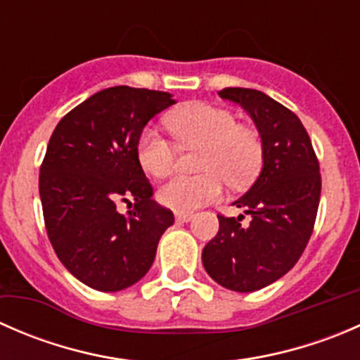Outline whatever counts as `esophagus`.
I'll list each match as a JSON object with an SVG mask.
<instances>
[{"label": "esophagus", "instance_id": "esophagus-1", "mask_svg": "<svg viewBox=\"0 0 360 360\" xmlns=\"http://www.w3.org/2000/svg\"><path fill=\"white\" fill-rule=\"evenodd\" d=\"M191 219H193V212H176V221L179 223H188Z\"/></svg>", "mask_w": 360, "mask_h": 360}]
</instances>
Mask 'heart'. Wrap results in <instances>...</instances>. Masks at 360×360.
Instances as JSON below:
<instances>
[{"mask_svg":"<svg viewBox=\"0 0 360 360\" xmlns=\"http://www.w3.org/2000/svg\"><path fill=\"white\" fill-rule=\"evenodd\" d=\"M167 127L183 148H200V176H177L158 190V202L177 212H191L217 200L223 179L242 188L259 172L263 144L256 130L240 125L224 108L205 103L188 104L167 116ZM137 160L144 172L165 177L176 163V148L157 129H144L137 139Z\"/></svg>","mask_w":360,"mask_h":360,"instance_id":"heart-1","label":"heart"}]
</instances>
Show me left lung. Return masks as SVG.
Returning a JSON list of instances; mask_svg holds the SVG:
<instances>
[{
  "mask_svg": "<svg viewBox=\"0 0 360 360\" xmlns=\"http://www.w3.org/2000/svg\"><path fill=\"white\" fill-rule=\"evenodd\" d=\"M221 99L249 112L263 144V169L233 205L250 216L219 219V231L202 250L203 268L230 291L252 292L274 284L297 263L314 231L321 200L319 160L303 123L266 94L219 90Z\"/></svg>",
  "mask_w": 360,
  "mask_h": 360,
  "instance_id": "obj_1",
  "label": "left lung"
}]
</instances>
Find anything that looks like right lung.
<instances>
[{"label":"right lung","mask_w":360,"mask_h":360,"mask_svg":"<svg viewBox=\"0 0 360 360\" xmlns=\"http://www.w3.org/2000/svg\"><path fill=\"white\" fill-rule=\"evenodd\" d=\"M174 103L167 92L111 86L69 111L50 137L39 169L46 233L60 263L89 288L116 292L139 282L174 224L136 153L146 123ZM130 200L133 210L120 214L117 202Z\"/></svg>","instance_id":"obj_1"}]
</instances>
